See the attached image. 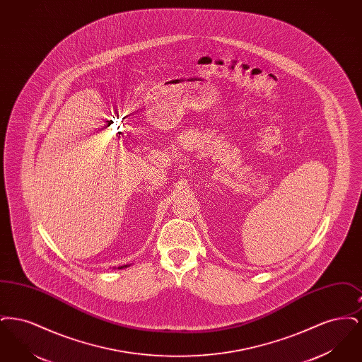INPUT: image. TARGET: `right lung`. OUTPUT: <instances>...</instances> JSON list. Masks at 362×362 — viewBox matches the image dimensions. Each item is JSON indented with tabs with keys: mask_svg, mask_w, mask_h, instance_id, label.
<instances>
[{
	"mask_svg": "<svg viewBox=\"0 0 362 362\" xmlns=\"http://www.w3.org/2000/svg\"><path fill=\"white\" fill-rule=\"evenodd\" d=\"M129 264H124V266H121V267H118V269H124V267H127Z\"/></svg>",
	"mask_w": 362,
	"mask_h": 362,
	"instance_id": "add662e5",
	"label": "right lung"
}]
</instances>
